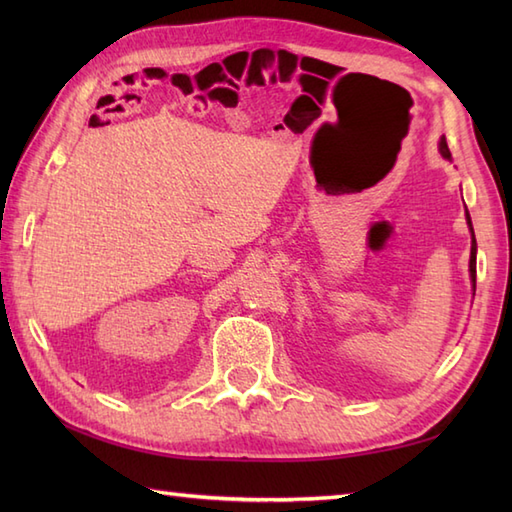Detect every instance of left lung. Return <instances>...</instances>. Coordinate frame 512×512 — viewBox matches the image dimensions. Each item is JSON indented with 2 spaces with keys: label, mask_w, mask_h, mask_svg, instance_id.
Segmentation results:
<instances>
[{
  "label": "left lung",
  "mask_w": 512,
  "mask_h": 512,
  "mask_svg": "<svg viewBox=\"0 0 512 512\" xmlns=\"http://www.w3.org/2000/svg\"><path fill=\"white\" fill-rule=\"evenodd\" d=\"M440 154L444 160H451V151L447 147V140H444V136L440 138ZM466 224H469V231H471V259H469V273H471V281H473V295H475V259H477V242H475V233H473V222H471V215L469 211H466Z\"/></svg>",
  "instance_id": "left-lung-1"
}]
</instances>
